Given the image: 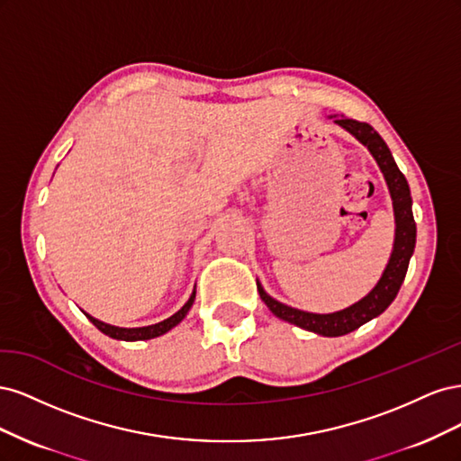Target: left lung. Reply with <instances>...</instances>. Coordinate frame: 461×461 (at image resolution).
<instances>
[{
    "instance_id": "left-lung-1",
    "label": "left lung",
    "mask_w": 461,
    "mask_h": 461,
    "mask_svg": "<svg viewBox=\"0 0 461 461\" xmlns=\"http://www.w3.org/2000/svg\"><path fill=\"white\" fill-rule=\"evenodd\" d=\"M334 124H339L346 132H350L359 144H364L373 159L379 165V169L386 180V186L390 192V200H393V212H394V244L393 252H390L386 267L381 275L376 285L367 292V294L357 300L356 303L348 305V308L332 313H310L275 300L269 296L261 283H258L259 296L267 305L269 312L278 319L286 321V323L296 325L310 332L321 334V337H342V334L352 332L366 325L367 321L379 317L390 303L394 302L398 290L406 278L408 265L413 256L415 248V221L411 212V194L406 176L402 175L398 165L390 153L386 142L379 136L371 124L359 122L354 119H346L339 115H330Z\"/></svg>"
}]
</instances>
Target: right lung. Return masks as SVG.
Returning a JSON list of instances; mask_svg holds the SVG:
<instances>
[{
    "instance_id": "1",
    "label": "right lung",
    "mask_w": 461,
    "mask_h": 461,
    "mask_svg": "<svg viewBox=\"0 0 461 461\" xmlns=\"http://www.w3.org/2000/svg\"><path fill=\"white\" fill-rule=\"evenodd\" d=\"M194 300H196V288L192 290V294H190L188 302H186V303L183 305V308H180L175 315H171L169 319L161 321V323L148 325V327H131V329H127V327H115V325L104 323V321L92 317V315H90V313H86V312H85V315H86V317L92 321V323H94L97 329H100L104 334H107V337L115 339V340H124V342L149 340V339L161 337V334H165V332H169L171 329H175V327L180 323V321H183V319L188 315V312H190V308H192Z\"/></svg>"
}]
</instances>
